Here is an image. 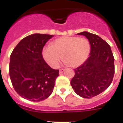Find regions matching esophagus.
<instances>
[{
	"label": "esophagus",
	"mask_w": 123,
	"mask_h": 123,
	"mask_svg": "<svg viewBox=\"0 0 123 123\" xmlns=\"http://www.w3.org/2000/svg\"><path fill=\"white\" fill-rule=\"evenodd\" d=\"M64 71H65V69H63V68H60V69H59V73L62 74Z\"/></svg>",
	"instance_id": "34e87169"
}]
</instances>
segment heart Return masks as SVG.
I'll use <instances>...</instances> for the list:
<instances>
[{
	"label": "heart",
	"instance_id": "obj_1",
	"mask_svg": "<svg viewBox=\"0 0 123 123\" xmlns=\"http://www.w3.org/2000/svg\"><path fill=\"white\" fill-rule=\"evenodd\" d=\"M91 50V44L86 38L65 36L58 38L43 48L42 56L52 68L59 66L62 59L71 67H78L85 62Z\"/></svg>",
	"mask_w": 123,
	"mask_h": 123
}]
</instances>
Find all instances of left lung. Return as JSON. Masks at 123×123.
Returning <instances> with one entry per match:
<instances>
[{"label":"left lung","instance_id":"1","mask_svg":"<svg viewBox=\"0 0 123 123\" xmlns=\"http://www.w3.org/2000/svg\"><path fill=\"white\" fill-rule=\"evenodd\" d=\"M90 42V56L85 62L74 69L71 85L74 92L83 98H91L106 90L115 74L114 56L110 46L97 35L82 32Z\"/></svg>","mask_w":123,"mask_h":123}]
</instances>
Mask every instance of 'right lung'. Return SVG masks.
Here are the masks:
<instances>
[{
  "label": "right lung",
  "instance_id": "obj_1",
  "mask_svg": "<svg viewBox=\"0 0 123 123\" xmlns=\"http://www.w3.org/2000/svg\"><path fill=\"white\" fill-rule=\"evenodd\" d=\"M54 36L34 34L23 38L10 55L9 74L17 94L32 102H40L51 95L58 76L43 58L44 45Z\"/></svg>",
  "mask_w": 123,
  "mask_h": 123
}]
</instances>
